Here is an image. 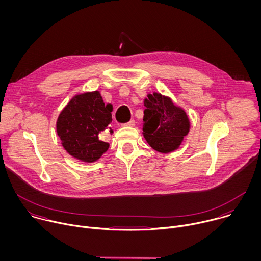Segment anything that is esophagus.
<instances>
[{
	"instance_id": "obj_1",
	"label": "esophagus",
	"mask_w": 261,
	"mask_h": 261,
	"mask_svg": "<svg viewBox=\"0 0 261 261\" xmlns=\"http://www.w3.org/2000/svg\"><path fill=\"white\" fill-rule=\"evenodd\" d=\"M134 125H135V121L134 120H131V121H129L126 124H123V126H127V127H133Z\"/></svg>"
}]
</instances>
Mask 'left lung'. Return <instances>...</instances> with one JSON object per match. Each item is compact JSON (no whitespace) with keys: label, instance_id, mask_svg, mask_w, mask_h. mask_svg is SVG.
Listing matches in <instances>:
<instances>
[{"label":"left lung","instance_id":"obj_1","mask_svg":"<svg viewBox=\"0 0 261 261\" xmlns=\"http://www.w3.org/2000/svg\"><path fill=\"white\" fill-rule=\"evenodd\" d=\"M142 134L154 150L170 153L180 145L190 130L185 110L161 94H148L144 99Z\"/></svg>","mask_w":261,"mask_h":261}]
</instances>
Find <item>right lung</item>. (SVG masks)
Returning a JSON list of instances; mask_svg holds the SVG:
<instances>
[{
    "mask_svg": "<svg viewBox=\"0 0 261 261\" xmlns=\"http://www.w3.org/2000/svg\"><path fill=\"white\" fill-rule=\"evenodd\" d=\"M111 111L113 106L104 104L98 91L74 96L57 121V133L65 150L84 162L98 160L109 147L99 139V133L113 121Z\"/></svg>",
    "mask_w": 261,
    "mask_h": 261,
    "instance_id": "right-lung-1",
    "label": "right lung"
}]
</instances>
